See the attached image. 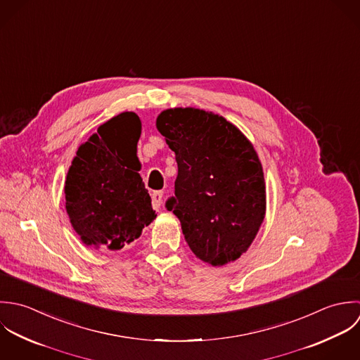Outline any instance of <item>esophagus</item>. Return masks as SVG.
<instances>
[{
	"instance_id": "1",
	"label": "esophagus",
	"mask_w": 360,
	"mask_h": 360,
	"mask_svg": "<svg viewBox=\"0 0 360 360\" xmlns=\"http://www.w3.org/2000/svg\"><path fill=\"white\" fill-rule=\"evenodd\" d=\"M162 196L164 193L161 191H157V192H153L151 195V203H153V207L154 209H160L161 203H162Z\"/></svg>"
}]
</instances>
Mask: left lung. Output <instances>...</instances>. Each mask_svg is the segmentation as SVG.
Wrapping results in <instances>:
<instances>
[{
  "mask_svg": "<svg viewBox=\"0 0 360 360\" xmlns=\"http://www.w3.org/2000/svg\"><path fill=\"white\" fill-rule=\"evenodd\" d=\"M175 153V196L165 207L179 218L200 260L221 267L242 256L266 216V182L257 153L224 117L169 108L155 121Z\"/></svg>",
  "mask_w": 360,
  "mask_h": 360,
  "instance_id": "obj_1",
  "label": "left lung"
}]
</instances>
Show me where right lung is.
Returning <instances> with one entry per match:
<instances>
[{
    "label": "right lung",
    "instance_id": "1",
    "mask_svg": "<svg viewBox=\"0 0 360 360\" xmlns=\"http://www.w3.org/2000/svg\"><path fill=\"white\" fill-rule=\"evenodd\" d=\"M142 122L122 112L80 144L65 181V209L87 246L120 250L154 218L136 155Z\"/></svg>",
    "mask_w": 360,
    "mask_h": 360
}]
</instances>
